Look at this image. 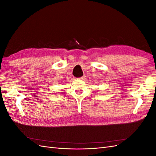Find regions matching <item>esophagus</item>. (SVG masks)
Instances as JSON below:
<instances>
[{
    "label": "esophagus",
    "instance_id": "esophagus-1",
    "mask_svg": "<svg viewBox=\"0 0 156 156\" xmlns=\"http://www.w3.org/2000/svg\"><path fill=\"white\" fill-rule=\"evenodd\" d=\"M79 79H81V80H84V79H85V76H84H84H83V77H80Z\"/></svg>",
    "mask_w": 156,
    "mask_h": 156
}]
</instances>
